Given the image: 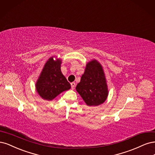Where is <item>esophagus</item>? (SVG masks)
<instances>
[{"mask_svg":"<svg viewBox=\"0 0 155 155\" xmlns=\"http://www.w3.org/2000/svg\"><path fill=\"white\" fill-rule=\"evenodd\" d=\"M71 89H73L74 88V87H75V83H74V82H71Z\"/></svg>","mask_w":155,"mask_h":155,"instance_id":"34e87169","label":"esophagus"}]
</instances>
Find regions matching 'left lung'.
Here are the masks:
<instances>
[{"label": "left lung", "mask_w": 155, "mask_h": 155, "mask_svg": "<svg viewBox=\"0 0 155 155\" xmlns=\"http://www.w3.org/2000/svg\"><path fill=\"white\" fill-rule=\"evenodd\" d=\"M76 90L88 106H97L106 101L109 93L106 79L97 60L87 63Z\"/></svg>", "instance_id": "8db88e82"}]
</instances>
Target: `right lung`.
<instances>
[{"instance_id":"right-lung-1","label":"right lung","mask_w":155,"mask_h":155,"mask_svg":"<svg viewBox=\"0 0 155 155\" xmlns=\"http://www.w3.org/2000/svg\"><path fill=\"white\" fill-rule=\"evenodd\" d=\"M49 58L44 64L35 84L38 94L45 101H50L59 94L71 88V85L61 71V58Z\"/></svg>"}]
</instances>
